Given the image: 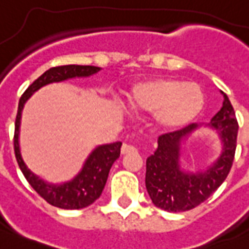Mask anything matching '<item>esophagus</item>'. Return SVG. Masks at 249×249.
<instances>
[{
  "label": "esophagus",
  "mask_w": 249,
  "mask_h": 249,
  "mask_svg": "<svg viewBox=\"0 0 249 249\" xmlns=\"http://www.w3.org/2000/svg\"><path fill=\"white\" fill-rule=\"evenodd\" d=\"M133 152H137V148L132 144H123V147H121V154L123 155H128V154H133Z\"/></svg>",
  "instance_id": "esophagus-1"
}]
</instances>
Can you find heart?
Wrapping results in <instances>:
<instances>
[{"label": "heart", "mask_w": 249, "mask_h": 249, "mask_svg": "<svg viewBox=\"0 0 249 249\" xmlns=\"http://www.w3.org/2000/svg\"><path fill=\"white\" fill-rule=\"evenodd\" d=\"M129 102L136 112L155 113L161 126L178 129L199 116L204 106V93L195 83L158 77L137 84Z\"/></svg>", "instance_id": "1"}]
</instances>
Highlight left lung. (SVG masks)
Here are the masks:
<instances>
[{"mask_svg": "<svg viewBox=\"0 0 249 249\" xmlns=\"http://www.w3.org/2000/svg\"><path fill=\"white\" fill-rule=\"evenodd\" d=\"M199 125L190 124L176 132L165 133L158 140V150L146 160V189L152 203L166 212H186L205 201L231 169L236 148L238 120L229 98L214 115L211 126L218 130L224 151L207 172L186 174L179 169V144Z\"/></svg>", "mask_w": 249, "mask_h": 249, "instance_id": "1", "label": "left lung"}]
</instances>
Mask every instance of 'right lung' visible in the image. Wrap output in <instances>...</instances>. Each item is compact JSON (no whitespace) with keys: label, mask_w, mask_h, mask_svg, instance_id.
<instances>
[{"label":"right lung","mask_w":249,"mask_h":249,"mask_svg":"<svg viewBox=\"0 0 249 249\" xmlns=\"http://www.w3.org/2000/svg\"><path fill=\"white\" fill-rule=\"evenodd\" d=\"M101 70L94 66H76V64H67V66H56L52 67L46 72L33 81L27 88L23 95L20 97L19 106H18L17 119H15V132H14V151L15 158L19 164V168L24 174L25 179L32 186L41 197H44L49 204L58 207L62 209H81L88 205L93 204L98 197L101 196L102 191L105 189L109 169L112 164L120 156L121 142H115L111 144H105L95 148L89 159L86 160L83 170L80 172L75 179L67 182L64 185L55 186L49 185L46 182L35 176L31 170L25 166L19 151V125H20V115L25 101L31 97L33 91L40 89L41 86L50 83H58L63 80L72 79V77H81V76H90Z\"/></svg>","instance_id":"right-lung-1"}]
</instances>
